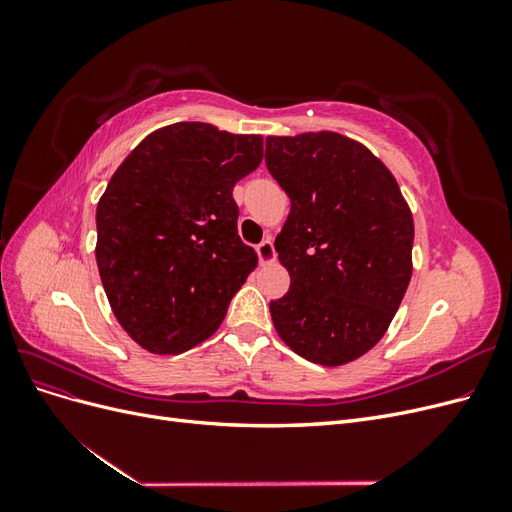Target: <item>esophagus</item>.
I'll return each instance as SVG.
<instances>
[{"mask_svg": "<svg viewBox=\"0 0 512 512\" xmlns=\"http://www.w3.org/2000/svg\"><path fill=\"white\" fill-rule=\"evenodd\" d=\"M256 252H258V258H260L262 265H267V262L275 260V247H273L271 239H265L262 243H258Z\"/></svg>", "mask_w": 512, "mask_h": 512, "instance_id": "esophagus-1", "label": "esophagus"}]
</instances>
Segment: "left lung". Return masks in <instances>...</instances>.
<instances>
[{
  "label": "left lung",
  "instance_id": "8db88e82",
  "mask_svg": "<svg viewBox=\"0 0 512 512\" xmlns=\"http://www.w3.org/2000/svg\"><path fill=\"white\" fill-rule=\"evenodd\" d=\"M265 162L290 198L275 250L290 290L275 331L303 359L344 365L374 348L412 275V213L391 170L337 132L269 136Z\"/></svg>",
  "mask_w": 512,
  "mask_h": 512
}]
</instances>
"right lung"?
Wrapping results in <instances>:
<instances>
[{"label":"right lung","mask_w":512,"mask_h":512,"mask_svg":"<svg viewBox=\"0 0 512 512\" xmlns=\"http://www.w3.org/2000/svg\"><path fill=\"white\" fill-rule=\"evenodd\" d=\"M262 136L179 121L121 162L98 209L96 260L113 314L138 346L179 354L218 331L258 256L239 239L232 188Z\"/></svg>","instance_id":"1"}]
</instances>
